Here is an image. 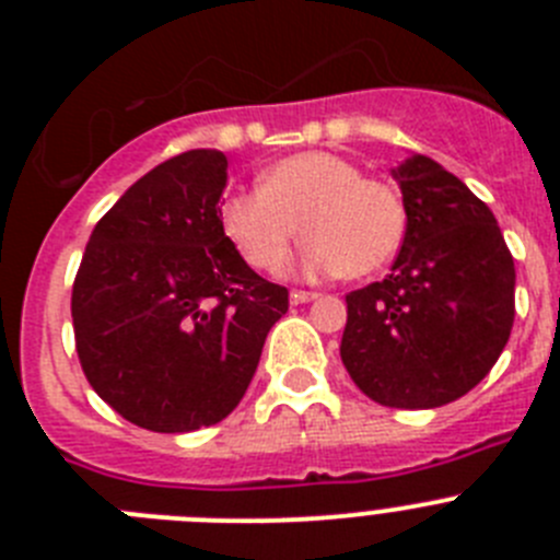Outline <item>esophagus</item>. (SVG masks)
I'll return each mask as SVG.
<instances>
[{
    "label": "esophagus",
    "mask_w": 560,
    "mask_h": 560,
    "mask_svg": "<svg viewBox=\"0 0 560 560\" xmlns=\"http://www.w3.org/2000/svg\"><path fill=\"white\" fill-rule=\"evenodd\" d=\"M311 300H319V294L316 291H291V303L294 305L311 303Z\"/></svg>",
    "instance_id": "34e87169"
}]
</instances>
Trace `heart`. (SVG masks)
<instances>
[{
	"mask_svg": "<svg viewBox=\"0 0 560 560\" xmlns=\"http://www.w3.org/2000/svg\"><path fill=\"white\" fill-rule=\"evenodd\" d=\"M221 224L255 269H275L300 235H311L296 257L303 277L373 275L398 252L407 212L384 182L328 151L296 153L264 173L257 190H237L221 205Z\"/></svg>",
	"mask_w": 560,
	"mask_h": 560,
	"instance_id": "1",
	"label": "heart"
}]
</instances>
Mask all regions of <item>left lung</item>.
Here are the masks:
<instances>
[{
	"instance_id": "obj_1",
	"label": "left lung",
	"mask_w": 560,
	"mask_h": 560,
	"mask_svg": "<svg viewBox=\"0 0 560 560\" xmlns=\"http://www.w3.org/2000/svg\"><path fill=\"white\" fill-rule=\"evenodd\" d=\"M407 232L393 271L348 294L341 364L381 407L434 409L491 373L513 328L516 269L493 212L423 153L393 167Z\"/></svg>"
}]
</instances>
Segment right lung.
<instances>
[{"label":"right lung","instance_id":"add662e5","mask_svg":"<svg viewBox=\"0 0 560 560\" xmlns=\"http://www.w3.org/2000/svg\"><path fill=\"white\" fill-rule=\"evenodd\" d=\"M226 156L179 153L122 192L89 235L72 285L75 348L114 412L196 432L244 398L289 291L252 271L221 224Z\"/></svg>","mask_w":560,"mask_h":560}]
</instances>
